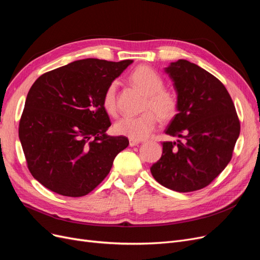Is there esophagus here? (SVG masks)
<instances>
[{"mask_svg":"<svg viewBox=\"0 0 260 260\" xmlns=\"http://www.w3.org/2000/svg\"><path fill=\"white\" fill-rule=\"evenodd\" d=\"M140 144L139 140H134V139H129V146L134 147V146H137Z\"/></svg>","mask_w":260,"mask_h":260,"instance_id":"obj_1","label":"esophagus"}]
</instances>
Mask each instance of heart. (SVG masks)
<instances>
[{"label":"heart","instance_id":"heart-1","mask_svg":"<svg viewBox=\"0 0 260 260\" xmlns=\"http://www.w3.org/2000/svg\"><path fill=\"white\" fill-rule=\"evenodd\" d=\"M132 84L146 95L142 111L135 118H123L113 126L115 134L134 140L148 138L154 132L157 118L162 122L173 120L178 112L179 102L175 91L164 88V81L153 69L140 66L129 75ZM116 82L106 88L103 96V107L109 115L116 114Z\"/></svg>","mask_w":260,"mask_h":260}]
</instances>
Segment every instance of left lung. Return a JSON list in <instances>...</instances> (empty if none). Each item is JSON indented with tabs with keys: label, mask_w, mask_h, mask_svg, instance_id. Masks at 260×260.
Here are the masks:
<instances>
[{
	"label": "left lung",
	"mask_w": 260,
	"mask_h": 260,
	"mask_svg": "<svg viewBox=\"0 0 260 260\" xmlns=\"http://www.w3.org/2000/svg\"><path fill=\"white\" fill-rule=\"evenodd\" d=\"M178 113L165 133L182 140L164 141L160 160L150 171L162 186L192 192L208 186L232 157L240 135L236 107L222 83L196 63L172 62Z\"/></svg>",
	"instance_id": "left-lung-1"
}]
</instances>
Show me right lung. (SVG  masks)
Masks as SVG:
<instances>
[{"label": "right lung", "mask_w": 260, "mask_h": 260, "mask_svg": "<svg viewBox=\"0 0 260 260\" xmlns=\"http://www.w3.org/2000/svg\"><path fill=\"white\" fill-rule=\"evenodd\" d=\"M133 60L87 58L48 71L33 83L19 121L27 166L56 193L79 198L93 191L129 141L108 136L106 88Z\"/></svg>", "instance_id": "1"}]
</instances>
